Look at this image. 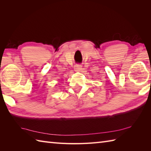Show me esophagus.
I'll return each mask as SVG.
<instances>
[{
	"instance_id": "34e87169",
	"label": "esophagus",
	"mask_w": 151,
	"mask_h": 151,
	"mask_svg": "<svg viewBox=\"0 0 151 151\" xmlns=\"http://www.w3.org/2000/svg\"><path fill=\"white\" fill-rule=\"evenodd\" d=\"M74 68H75V70L76 71H79V70L82 69V65L81 64H76Z\"/></svg>"
}]
</instances>
